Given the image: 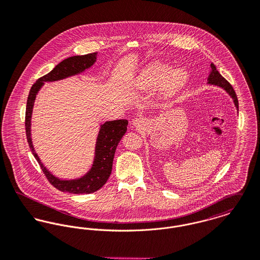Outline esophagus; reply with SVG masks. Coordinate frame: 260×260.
I'll list each match as a JSON object with an SVG mask.
<instances>
[{
	"mask_svg": "<svg viewBox=\"0 0 260 260\" xmlns=\"http://www.w3.org/2000/svg\"><path fill=\"white\" fill-rule=\"evenodd\" d=\"M145 119L143 118V117H138V118H136V119H134L133 120V124H134V126H136V127H139V128H141V127H143L145 125Z\"/></svg>",
	"mask_w": 260,
	"mask_h": 260,
	"instance_id": "34e87169",
	"label": "esophagus"
}]
</instances>
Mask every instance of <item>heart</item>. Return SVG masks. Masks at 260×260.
I'll list each match as a JSON object with an SVG mask.
<instances>
[{
    "instance_id": "1",
    "label": "heart",
    "mask_w": 260,
    "mask_h": 260,
    "mask_svg": "<svg viewBox=\"0 0 260 260\" xmlns=\"http://www.w3.org/2000/svg\"><path fill=\"white\" fill-rule=\"evenodd\" d=\"M186 79V72L183 68L172 69L165 61H153L148 63L140 73L137 83L142 88H152L161 85L165 93H170L179 87Z\"/></svg>"
}]
</instances>
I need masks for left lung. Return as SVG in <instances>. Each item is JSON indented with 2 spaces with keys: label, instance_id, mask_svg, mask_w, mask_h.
<instances>
[{
  "label": "left lung",
  "instance_id": "left-lung-1",
  "mask_svg": "<svg viewBox=\"0 0 260 260\" xmlns=\"http://www.w3.org/2000/svg\"><path fill=\"white\" fill-rule=\"evenodd\" d=\"M210 68H211V71L207 78V84L216 86V87H222L231 95V99L233 100L234 106L238 111V100H237V96H236V93H235L233 87H231V84L218 73V71L216 70V67L213 63H210Z\"/></svg>",
  "mask_w": 260,
  "mask_h": 260
}]
</instances>
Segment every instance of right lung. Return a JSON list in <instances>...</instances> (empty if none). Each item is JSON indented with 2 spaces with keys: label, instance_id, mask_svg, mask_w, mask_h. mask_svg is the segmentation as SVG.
Wrapping results in <instances>:
<instances>
[{
  "label": "right lung",
  "instance_id": "right-lung-1",
  "mask_svg": "<svg viewBox=\"0 0 260 260\" xmlns=\"http://www.w3.org/2000/svg\"><path fill=\"white\" fill-rule=\"evenodd\" d=\"M98 53L87 54L85 56H75L66 58L57 64L49 74L40 78L30 87L27 109H26V134L27 140L29 143V148L35 158L39 162L42 171L49 179V181L60 191L75 193V194H84L91 193L99 190L105 185L109 179L112 170L113 161L116 152V146L120 142L123 135L126 133L128 121L126 119H116L108 120L101 124L100 132L98 134L95 148H94V157L90 170L86 174L75 179H61L51 173L41 161L38 153L35 150V147L31 142L30 135V120L32 108L35 104L36 96L39 90L47 82H57L69 77H73L79 74H82L87 69H89L96 60Z\"/></svg>",
  "mask_w": 260,
  "mask_h": 260
}]
</instances>
